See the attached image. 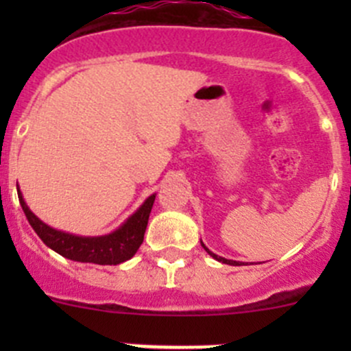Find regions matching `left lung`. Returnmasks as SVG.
<instances>
[{"instance_id":"8db88e82","label":"left lung","mask_w":351,"mask_h":351,"mask_svg":"<svg viewBox=\"0 0 351 351\" xmlns=\"http://www.w3.org/2000/svg\"><path fill=\"white\" fill-rule=\"evenodd\" d=\"M202 243V241H200ZM202 246H204V250L207 251L208 254H210L212 258H214V260H217V261H221V263H226V265H232V267H239V265H244V263H241V261H234V260H228V258H222V256H217V254L215 253H212L210 250H208L207 246H205L204 243H202Z\"/></svg>"}]
</instances>
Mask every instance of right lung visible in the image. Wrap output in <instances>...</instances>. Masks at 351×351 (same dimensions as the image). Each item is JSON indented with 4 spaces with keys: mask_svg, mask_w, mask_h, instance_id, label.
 <instances>
[{
    "mask_svg": "<svg viewBox=\"0 0 351 351\" xmlns=\"http://www.w3.org/2000/svg\"><path fill=\"white\" fill-rule=\"evenodd\" d=\"M16 192H19V200L25 215H27V221L30 222L32 229L37 232V236L44 241L45 246H49L67 260L95 265H119L130 260L137 253V250L144 241V232H146L151 208H153L156 198V193L147 197L144 204L119 229H115L110 234L77 236L66 231H59V229L51 228L44 221H40L28 208L19 185H16Z\"/></svg>",
    "mask_w": 351,
    "mask_h": 351,
    "instance_id": "right-lung-1",
    "label": "right lung"
}]
</instances>
